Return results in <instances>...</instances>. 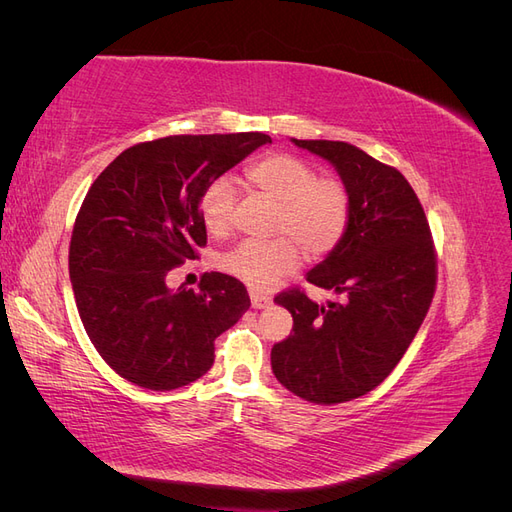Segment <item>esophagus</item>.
I'll return each instance as SVG.
<instances>
[{
	"instance_id": "34e87169",
	"label": "esophagus",
	"mask_w": 512,
	"mask_h": 512,
	"mask_svg": "<svg viewBox=\"0 0 512 512\" xmlns=\"http://www.w3.org/2000/svg\"><path fill=\"white\" fill-rule=\"evenodd\" d=\"M250 299H252V307L254 309H265V307L271 305L269 294H262L258 290H250Z\"/></svg>"
}]
</instances>
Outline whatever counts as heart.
Instances as JSON below:
<instances>
[{
    "label": "heart",
    "instance_id": "b5f03b06",
    "mask_svg": "<svg viewBox=\"0 0 512 512\" xmlns=\"http://www.w3.org/2000/svg\"><path fill=\"white\" fill-rule=\"evenodd\" d=\"M258 190L280 203L275 230L288 237L269 241L245 239L220 258V267L256 290L271 288L301 262L300 247L309 258H322L342 241L350 222V194L333 177H318L316 168L301 158L275 153L245 170ZM235 183L215 177L200 194V220L222 235L232 222Z\"/></svg>",
    "mask_w": 512,
    "mask_h": 512
}]
</instances>
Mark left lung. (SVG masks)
Instances as JSON below:
<instances>
[{"label":"left lung","instance_id":"8db88e82","mask_svg":"<svg viewBox=\"0 0 512 512\" xmlns=\"http://www.w3.org/2000/svg\"><path fill=\"white\" fill-rule=\"evenodd\" d=\"M290 141L337 170L350 222L305 275L342 299L318 305L297 288L275 297L294 333L273 346L271 369L301 399L342 404L376 389L408 350L436 290V256L425 211L399 170L344 141Z\"/></svg>","mask_w":512,"mask_h":512}]
</instances>
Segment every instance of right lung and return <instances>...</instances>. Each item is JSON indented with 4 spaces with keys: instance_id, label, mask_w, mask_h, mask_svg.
<instances>
[{
    "instance_id": "add662e5",
    "label": "right lung",
    "mask_w": 512,
    "mask_h": 512,
    "mask_svg": "<svg viewBox=\"0 0 512 512\" xmlns=\"http://www.w3.org/2000/svg\"><path fill=\"white\" fill-rule=\"evenodd\" d=\"M271 136H166L134 145L91 185L70 241V282L83 327L121 378L173 391L205 376L215 337L247 309L245 286L205 273L200 292L170 288V269L207 243L200 194Z\"/></svg>"
}]
</instances>
